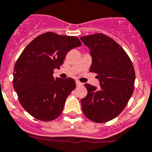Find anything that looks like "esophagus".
I'll return each instance as SVG.
<instances>
[{
	"label": "esophagus",
	"instance_id": "1",
	"mask_svg": "<svg viewBox=\"0 0 152 152\" xmlns=\"http://www.w3.org/2000/svg\"><path fill=\"white\" fill-rule=\"evenodd\" d=\"M76 85H77V87H80V86L83 85V83H82L81 82L79 81V80H76Z\"/></svg>",
	"mask_w": 152,
	"mask_h": 152
}]
</instances>
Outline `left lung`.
Here are the masks:
<instances>
[{"label":"left lung","mask_w":152,"mask_h":152,"mask_svg":"<svg viewBox=\"0 0 152 152\" xmlns=\"http://www.w3.org/2000/svg\"><path fill=\"white\" fill-rule=\"evenodd\" d=\"M90 50V72L97 74L100 87L85 83L87 95L80 101L83 114L92 121L105 123L121 113L134 90L136 75L131 59L111 37L102 34L80 37Z\"/></svg>","instance_id":"1"}]
</instances>
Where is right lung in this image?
<instances>
[{"mask_svg":"<svg viewBox=\"0 0 152 152\" xmlns=\"http://www.w3.org/2000/svg\"><path fill=\"white\" fill-rule=\"evenodd\" d=\"M81 45L75 36L46 32L23 50L14 65L12 84L24 109L34 118L50 121L59 118L74 79L54 78L53 70L63 64L67 53Z\"/></svg>","mask_w":152,"mask_h":152,"instance_id":"obj_1","label":"right lung"}]
</instances>
